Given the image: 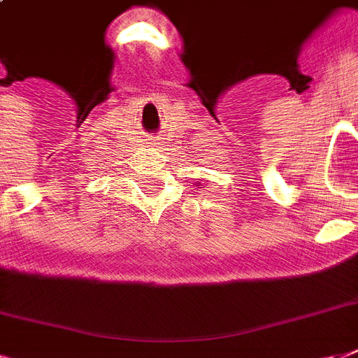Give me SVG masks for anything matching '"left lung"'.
Wrapping results in <instances>:
<instances>
[{
    "instance_id": "left-lung-1",
    "label": "left lung",
    "mask_w": 358,
    "mask_h": 358,
    "mask_svg": "<svg viewBox=\"0 0 358 358\" xmlns=\"http://www.w3.org/2000/svg\"><path fill=\"white\" fill-rule=\"evenodd\" d=\"M195 185H201V184H195Z\"/></svg>"
}]
</instances>
